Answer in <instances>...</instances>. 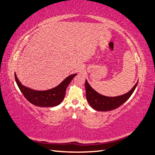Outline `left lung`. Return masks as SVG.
<instances>
[{
  "label": "left lung",
  "mask_w": 155,
  "mask_h": 155,
  "mask_svg": "<svg viewBox=\"0 0 155 155\" xmlns=\"http://www.w3.org/2000/svg\"><path fill=\"white\" fill-rule=\"evenodd\" d=\"M138 82L127 94L117 97H106L98 94L93 89L87 80H85V87L86 92V98L89 104L93 109L99 111H108L117 109L128 100V99L135 91Z\"/></svg>",
  "instance_id": "1"
}]
</instances>
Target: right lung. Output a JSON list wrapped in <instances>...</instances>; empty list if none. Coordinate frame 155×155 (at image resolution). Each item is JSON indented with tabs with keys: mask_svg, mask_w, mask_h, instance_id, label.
<instances>
[{
	"mask_svg": "<svg viewBox=\"0 0 155 155\" xmlns=\"http://www.w3.org/2000/svg\"><path fill=\"white\" fill-rule=\"evenodd\" d=\"M76 75L75 74L69 75L58 86L46 91L34 90L25 87L20 83L16 73L15 74V77L20 91L30 103L36 106L50 107L57 106L61 104L66 95L67 87Z\"/></svg>",
	"mask_w": 155,
	"mask_h": 155,
	"instance_id": "1",
	"label": "right lung"
}]
</instances>
